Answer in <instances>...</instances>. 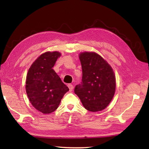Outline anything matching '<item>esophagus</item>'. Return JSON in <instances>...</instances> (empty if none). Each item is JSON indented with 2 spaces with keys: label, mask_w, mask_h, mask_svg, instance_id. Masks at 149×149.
I'll return each mask as SVG.
<instances>
[{
  "label": "esophagus",
  "mask_w": 149,
  "mask_h": 149,
  "mask_svg": "<svg viewBox=\"0 0 149 149\" xmlns=\"http://www.w3.org/2000/svg\"><path fill=\"white\" fill-rule=\"evenodd\" d=\"M68 87H69V91H72V89H73V86H72V84H68Z\"/></svg>",
  "instance_id": "esophagus-1"
}]
</instances>
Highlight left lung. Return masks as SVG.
Segmentation results:
<instances>
[{
    "instance_id": "obj_1",
    "label": "left lung",
    "mask_w": 149,
    "mask_h": 149,
    "mask_svg": "<svg viewBox=\"0 0 149 149\" xmlns=\"http://www.w3.org/2000/svg\"><path fill=\"white\" fill-rule=\"evenodd\" d=\"M79 56L82 79L81 84L76 86L74 93L87 110L102 111L110 104L115 93L116 79L113 69L96 53H81Z\"/></svg>"
}]
</instances>
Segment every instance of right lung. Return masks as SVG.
<instances>
[{"mask_svg": "<svg viewBox=\"0 0 149 149\" xmlns=\"http://www.w3.org/2000/svg\"><path fill=\"white\" fill-rule=\"evenodd\" d=\"M60 55L57 51L41 54L33 63L27 74V95L33 107L43 114L55 111L69 91L52 69Z\"/></svg>", "mask_w": 149, "mask_h": 149, "instance_id": "obj_1", "label": "right lung"}]
</instances>
